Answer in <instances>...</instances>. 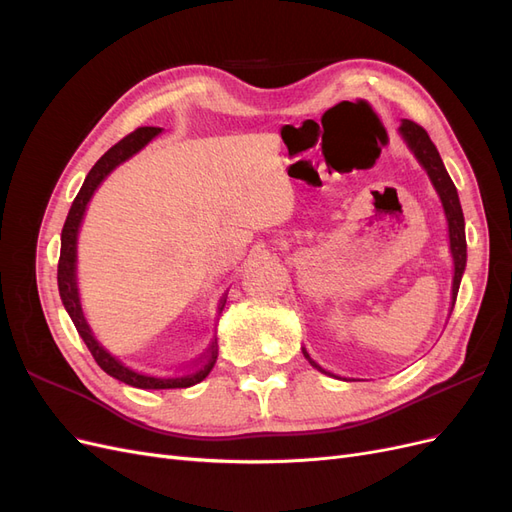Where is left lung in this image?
Wrapping results in <instances>:
<instances>
[{"label": "left lung", "instance_id": "8db88e82", "mask_svg": "<svg viewBox=\"0 0 512 512\" xmlns=\"http://www.w3.org/2000/svg\"><path fill=\"white\" fill-rule=\"evenodd\" d=\"M399 132L406 138L408 147L414 151L416 160L425 166L433 188H436V192L440 194V200H442V207H444L446 220H448V237H451V252H453V260H455V277H453V305H455L459 284H461V275H463V269H466V224H463V211L459 205L455 183L451 181V177H448L440 153H438L436 145L431 143V138L425 132V128H421L418 123H414L410 119H404ZM303 354H305V359L312 363L318 371H324L314 359H309L307 352H303ZM324 374H327V371H324Z\"/></svg>", "mask_w": 512, "mask_h": 512}]
</instances>
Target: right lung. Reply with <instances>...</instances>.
Here are the masks:
<instances>
[{
  "label": "right lung",
  "instance_id": "right-lung-1",
  "mask_svg": "<svg viewBox=\"0 0 512 512\" xmlns=\"http://www.w3.org/2000/svg\"><path fill=\"white\" fill-rule=\"evenodd\" d=\"M160 134V128H136L128 136H123L117 145L108 149L104 156L89 170L85 177V183L81 192L76 194L74 203L70 207V213L66 218L64 230H61V252H59V265H57V286H59V297L64 301L66 312L70 314L76 331L83 337L85 346L89 348L91 356H94L96 363L106 371L108 376H113L121 382H126L136 389H188L192 384H198L209 376L215 361H218V342H211V348L207 354L200 356L198 361L185 367L177 369H138L130 363H126L115 352L108 350L100 339L96 337L94 329L89 327V322L83 314L81 297H79V282H76V239H79V228L83 222V215L87 209V203L98 190V185L106 179L115 166L132 158L136 151H141L153 136ZM220 303H226L220 301ZM224 307V305H222Z\"/></svg>",
  "mask_w": 512,
  "mask_h": 512
}]
</instances>
